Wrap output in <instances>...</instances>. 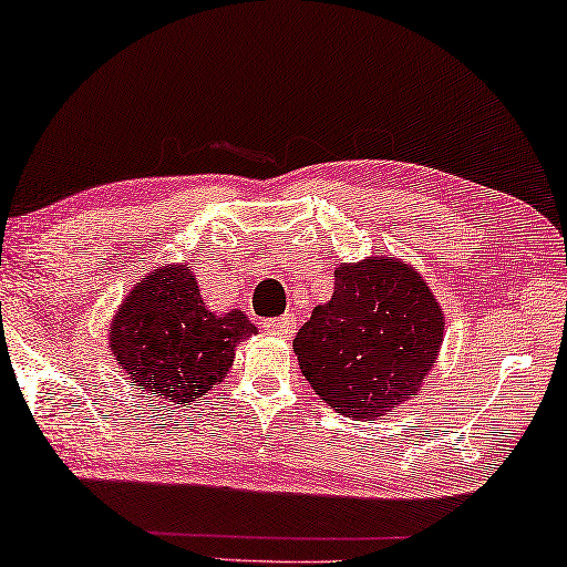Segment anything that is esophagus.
<instances>
[{"label":"esophagus","instance_id":"obj_1","mask_svg":"<svg viewBox=\"0 0 567 567\" xmlns=\"http://www.w3.org/2000/svg\"><path fill=\"white\" fill-rule=\"evenodd\" d=\"M262 328H266L270 336L289 340L293 332H297V317L286 315V317H278V320H266V322H262Z\"/></svg>","mask_w":567,"mask_h":567}]
</instances>
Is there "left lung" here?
Instances as JSON below:
<instances>
[{
	"label": "left lung",
	"mask_w": 567,
	"mask_h": 567,
	"mask_svg": "<svg viewBox=\"0 0 567 567\" xmlns=\"http://www.w3.org/2000/svg\"><path fill=\"white\" fill-rule=\"evenodd\" d=\"M446 317L425 278L400 258L340 262L336 291L293 338L317 398L351 417L377 421L408 402L436 367Z\"/></svg>",
	"instance_id": "8db88e82"
}]
</instances>
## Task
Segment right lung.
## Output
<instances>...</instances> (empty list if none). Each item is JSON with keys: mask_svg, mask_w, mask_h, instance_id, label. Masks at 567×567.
Instances as JSON below:
<instances>
[{"mask_svg": "<svg viewBox=\"0 0 567 567\" xmlns=\"http://www.w3.org/2000/svg\"><path fill=\"white\" fill-rule=\"evenodd\" d=\"M255 332L243 309L206 307L190 266H162L118 305L107 348L138 392L185 405L224 382L237 346Z\"/></svg>", "mask_w": 567, "mask_h": 567, "instance_id": "right-lung-1", "label": "right lung"}]
</instances>
